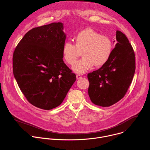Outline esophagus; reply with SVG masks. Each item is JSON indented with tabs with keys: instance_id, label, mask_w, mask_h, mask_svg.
I'll use <instances>...</instances> for the list:
<instances>
[{
	"instance_id": "esophagus-1",
	"label": "esophagus",
	"mask_w": 150,
	"mask_h": 150,
	"mask_svg": "<svg viewBox=\"0 0 150 150\" xmlns=\"http://www.w3.org/2000/svg\"><path fill=\"white\" fill-rule=\"evenodd\" d=\"M76 77H77V79H80L81 78V76L80 75V74H77L76 75Z\"/></svg>"
}]
</instances>
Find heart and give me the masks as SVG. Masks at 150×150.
<instances>
[{"mask_svg": "<svg viewBox=\"0 0 150 150\" xmlns=\"http://www.w3.org/2000/svg\"><path fill=\"white\" fill-rule=\"evenodd\" d=\"M74 45L70 42L64 44L62 55L64 61L70 65L76 62L79 51H81L82 58L73 66V70L83 74L92 69L95 65L101 67L109 60L112 51L110 39L100 35L91 28H86L74 37Z\"/></svg>", "mask_w": 150, "mask_h": 150, "instance_id": "1", "label": "heart"}]
</instances>
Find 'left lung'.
I'll list each match as a JSON object with an SVG mask.
<instances>
[{"label":"left lung","instance_id":"8db88e82","mask_svg":"<svg viewBox=\"0 0 150 150\" xmlns=\"http://www.w3.org/2000/svg\"><path fill=\"white\" fill-rule=\"evenodd\" d=\"M117 43L108 62L87 74L88 96L92 103L110 106L124 98L135 71L134 50L126 35L116 31Z\"/></svg>","mask_w":150,"mask_h":150}]
</instances>
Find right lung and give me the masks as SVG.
Returning <instances> with one entry per match:
<instances>
[{
  "label": "right lung",
  "mask_w": 150,
  "mask_h": 150,
  "mask_svg": "<svg viewBox=\"0 0 150 150\" xmlns=\"http://www.w3.org/2000/svg\"><path fill=\"white\" fill-rule=\"evenodd\" d=\"M63 23L54 22L29 31L13 55V72L28 101L44 110L64 100L76 80L64 63L62 49L66 35Z\"/></svg>",
  "instance_id": "obj_1"
}]
</instances>
